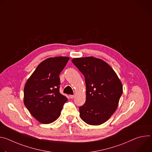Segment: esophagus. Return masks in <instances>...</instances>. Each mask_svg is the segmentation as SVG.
<instances>
[{
  "instance_id": "obj_1",
  "label": "esophagus",
  "mask_w": 152,
  "mask_h": 152,
  "mask_svg": "<svg viewBox=\"0 0 152 152\" xmlns=\"http://www.w3.org/2000/svg\"><path fill=\"white\" fill-rule=\"evenodd\" d=\"M74 97H75L74 95H70V96H69V97H70V99H73V98H74Z\"/></svg>"
}]
</instances>
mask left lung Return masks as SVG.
I'll list each match as a JSON object with an SVG mask.
<instances>
[{
	"label": "left lung",
	"instance_id": "8db88e82",
	"mask_svg": "<svg viewBox=\"0 0 152 152\" xmlns=\"http://www.w3.org/2000/svg\"><path fill=\"white\" fill-rule=\"evenodd\" d=\"M75 66L85 77L86 102L79 107L80 117L90 125L106 122L116 111L123 85L109 64L93 56L74 58Z\"/></svg>",
	"mask_w": 152,
	"mask_h": 152
}]
</instances>
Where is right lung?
I'll return each mask as SVG.
<instances>
[{"label":"right lung","instance_id":"add662e5","mask_svg":"<svg viewBox=\"0 0 152 152\" xmlns=\"http://www.w3.org/2000/svg\"><path fill=\"white\" fill-rule=\"evenodd\" d=\"M69 57L49 58L41 62L28 79L24 88V104L31 115L43 124L58 118L67 98L59 93V74Z\"/></svg>","mask_w":152,"mask_h":152}]
</instances>
